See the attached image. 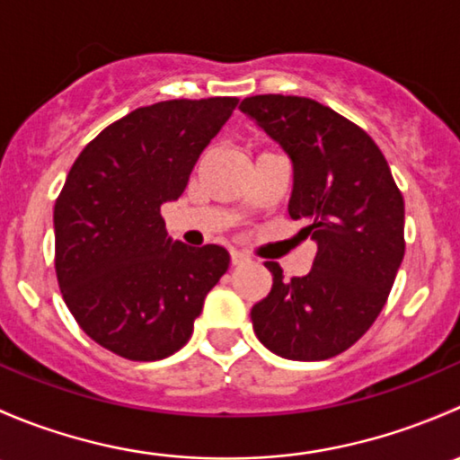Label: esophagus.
<instances>
[{"label": "esophagus", "mask_w": 460, "mask_h": 460, "mask_svg": "<svg viewBox=\"0 0 460 460\" xmlns=\"http://www.w3.org/2000/svg\"><path fill=\"white\" fill-rule=\"evenodd\" d=\"M247 256H244L243 252H231V264H234V267H240V264H244L247 262Z\"/></svg>", "instance_id": "1"}]
</instances>
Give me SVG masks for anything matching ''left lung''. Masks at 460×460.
Segmentation results:
<instances>
[{
	"mask_svg": "<svg viewBox=\"0 0 460 460\" xmlns=\"http://www.w3.org/2000/svg\"><path fill=\"white\" fill-rule=\"evenodd\" d=\"M240 111L294 162L289 216L318 243L307 276L282 280L253 305L258 341L289 360L349 349L383 312L405 256V202L387 160L360 127L316 100L253 95Z\"/></svg>",
	"mask_w": 460,
	"mask_h": 460,
	"instance_id": "8db88e82",
	"label": "left lung"
}]
</instances>
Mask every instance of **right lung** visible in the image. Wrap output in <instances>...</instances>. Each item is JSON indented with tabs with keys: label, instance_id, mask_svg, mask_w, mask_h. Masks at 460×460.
<instances>
[{
	"label": "right lung",
	"instance_id": "1",
	"mask_svg": "<svg viewBox=\"0 0 460 460\" xmlns=\"http://www.w3.org/2000/svg\"><path fill=\"white\" fill-rule=\"evenodd\" d=\"M238 97L169 100L131 111L91 140L55 202V271L88 338L128 360L187 345L229 252L166 235L160 207L184 193Z\"/></svg>",
	"mask_w": 460,
	"mask_h": 460
}]
</instances>
